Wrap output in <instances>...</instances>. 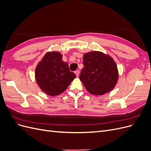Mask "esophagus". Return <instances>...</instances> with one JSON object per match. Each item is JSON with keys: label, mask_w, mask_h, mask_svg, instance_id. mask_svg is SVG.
I'll return each mask as SVG.
<instances>
[{"label": "esophagus", "mask_w": 151, "mask_h": 151, "mask_svg": "<svg viewBox=\"0 0 151 151\" xmlns=\"http://www.w3.org/2000/svg\"><path fill=\"white\" fill-rule=\"evenodd\" d=\"M75 74H76V75L77 77H78L79 75V70H76V71H75Z\"/></svg>", "instance_id": "obj_1"}]
</instances>
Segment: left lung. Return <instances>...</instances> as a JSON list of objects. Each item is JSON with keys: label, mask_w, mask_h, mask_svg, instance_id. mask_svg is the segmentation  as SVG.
<instances>
[{"label": "left lung", "mask_w": 151, "mask_h": 151, "mask_svg": "<svg viewBox=\"0 0 151 151\" xmlns=\"http://www.w3.org/2000/svg\"><path fill=\"white\" fill-rule=\"evenodd\" d=\"M84 67L80 80L88 92L94 95H103L115 86L118 73L113 58L99 52H91L83 56Z\"/></svg>", "instance_id": "8db88e82"}]
</instances>
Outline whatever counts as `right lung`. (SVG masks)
Segmentation results:
<instances>
[{
    "instance_id": "obj_1",
    "label": "right lung",
    "mask_w": 151,
    "mask_h": 151,
    "mask_svg": "<svg viewBox=\"0 0 151 151\" xmlns=\"http://www.w3.org/2000/svg\"><path fill=\"white\" fill-rule=\"evenodd\" d=\"M62 55L57 52L45 54L35 69L36 83L43 91L56 96L64 91L76 76L62 61Z\"/></svg>"
}]
</instances>
